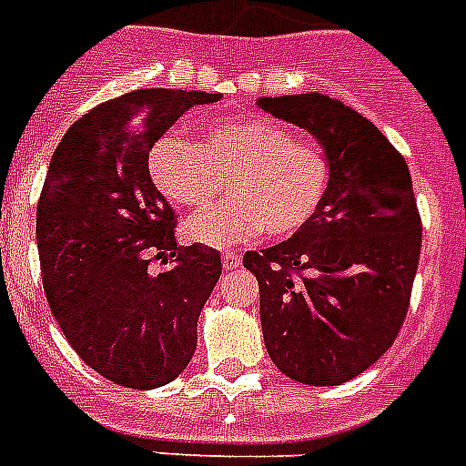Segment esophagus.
<instances>
[{
    "mask_svg": "<svg viewBox=\"0 0 466 466\" xmlns=\"http://www.w3.org/2000/svg\"><path fill=\"white\" fill-rule=\"evenodd\" d=\"M239 265H241V258L237 256V253H229V251L222 253V268H225V272H229V269H237Z\"/></svg>",
    "mask_w": 466,
    "mask_h": 466,
    "instance_id": "34e87169",
    "label": "esophagus"
}]
</instances>
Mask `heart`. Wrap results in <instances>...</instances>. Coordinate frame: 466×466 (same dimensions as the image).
I'll return each mask as SVG.
<instances>
[{
    "instance_id": "heart-1",
    "label": "heart",
    "mask_w": 466,
    "mask_h": 466,
    "mask_svg": "<svg viewBox=\"0 0 466 466\" xmlns=\"http://www.w3.org/2000/svg\"><path fill=\"white\" fill-rule=\"evenodd\" d=\"M148 175L160 194L185 208L213 201L229 179L232 197L185 222L187 239L225 246L299 232L318 213L329 185V160L318 144L268 118L213 123L201 148L166 132L148 151Z\"/></svg>"
}]
</instances>
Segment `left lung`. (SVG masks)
I'll use <instances>...</instances> for the list:
<instances>
[{
    "label": "left lung",
    "mask_w": 466,
    "mask_h": 466,
    "mask_svg": "<svg viewBox=\"0 0 466 466\" xmlns=\"http://www.w3.org/2000/svg\"><path fill=\"white\" fill-rule=\"evenodd\" d=\"M310 132L329 160L318 213L291 239L248 251L269 360L308 386H341L393 346L420 265L408 163L377 125L322 92L260 96Z\"/></svg>",
    "instance_id": "left-lung-1"
}]
</instances>
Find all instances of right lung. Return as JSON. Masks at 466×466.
<instances>
[{
	"instance_id": "right-lung-1",
	"label": "right lung",
	"mask_w": 466,
	"mask_h": 466,
	"mask_svg": "<svg viewBox=\"0 0 466 466\" xmlns=\"http://www.w3.org/2000/svg\"><path fill=\"white\" fill-rule=\"evenodd\" d=\"M218 99L197 89L123 94L70 125L46 170L37 203L46 300L73 350L113 384H170L197 350L220 253L177 246L148 151L182 113ZM151 255L171 268L154 273Z\"/></svg>"
}]
</instances>
